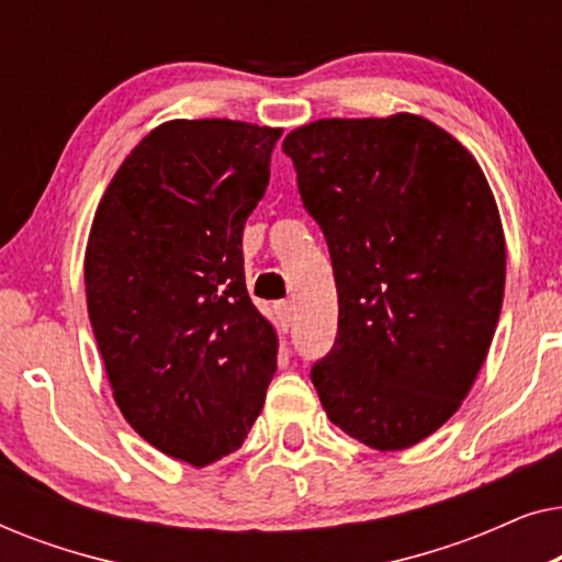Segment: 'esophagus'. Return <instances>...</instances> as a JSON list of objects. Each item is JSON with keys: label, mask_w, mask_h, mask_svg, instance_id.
Masks as SVG:
<instances>
[{"label": "esophagus", "mask_w": 562, "mask_h": 562, "mask_svg": "<svg viewBox=\"0 0 562 562\" xmlns=\"http://www.w3.org/2000/svg\"><path fill=\"white\" fill-rule=\"evenodd\" d=\"M273 312H276V322H279L281 333H289L291 322H294V306H291V302H279L273 306Z\"/></svg>", "instance_id": "34e87169"}]
</instances>
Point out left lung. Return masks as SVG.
Wrapping results in <instances>:
<instances>
[{
    "label": "left lung",
    "mask_w": 562,
    "mask_h": 562,
    "mask_svg": "<svg viewBox=\"0 0 562 562\" xmlns=\"http://www.w3.org/2000/svg\"><path fill=\"white\" fill-rule=\"evenodd\" d=\"M306 212L327 237L337 340L312 368L327 417L381 452L460 409L504 302L494 191L458 137L427 117H327L291 130Z\"/></svg>",
    "instance_id": "1"
}]
</instances>
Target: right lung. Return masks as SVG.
I'll use <instances>...</instances> for the list:
<instances>
[{"label":"right lung","instance_id":"1","mask_svg":"<svg viewBox=\"0 0 562 562\" xmlns=\"http://www.w3.org/2000/svg\"><path fill=\"white\" fill-rule=\"evenodd\" d=\"M281 133L225 117L153 127L89 229L87 310L114 404L194 468L240 448L276 373L279 335L248 296L243 227Z\"/></svg>","mask_w":562,"mask_h":562}]
</instances>
